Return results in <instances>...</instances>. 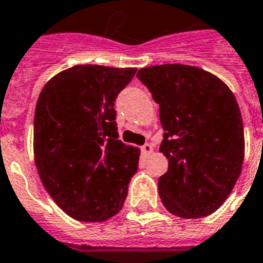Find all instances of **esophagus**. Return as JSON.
<instances>
[{
	"label": "esophagus",
	"instance_id": "1",
	"mask_svg": "<svg viewBox=\"0 0 263 263\" xmlns=\"http://www.w3.org/2000/svg\"><path fill=\"white\" fill-rule=\"evenodd\" d=\"M142 152L146 154H150L153 152V146L150 145V143H145V145L142 146Z\"/></svg>",
	"mask_w": 263,
	"mask_h": 263
}]
</instances>
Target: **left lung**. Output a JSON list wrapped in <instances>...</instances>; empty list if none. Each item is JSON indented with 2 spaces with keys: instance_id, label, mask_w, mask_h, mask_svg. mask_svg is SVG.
<instances>
[{
  "instance_id": "8db88e82",
  "label": "left lung",
  "mask_w": 263,
  "mask_h": 263,
  "mask_svg": "<svg viewBox=\"0 0 263 263\" xmlns=\"http://www.w3.org/2000/svg\"><path fill=\"white\" fill-rule=\"evenodd\" d=\"M160 106L168 171L158 178L164 207L180 218L216 211L236 185L244 161L237 100L214 74L187 65H160L136 74Z\"/></svg>"
}]
</instances>
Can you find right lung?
Masks as SVG:
<instances>
[{"mask_svg":"<svg viewBox=\"0 0 263 263\" xmlns=\"http://www.w3.org/2000/svg\"><path fill=\"white\" fill-rule=\"evenodd\" d=\"M136 69L80 65L38 96L34 158L43 185L71 218L102 222L124 205L139 150L118 139L114 100Z\"/></svg>","mask_w":263,"mask_h":263,"instance_id":"add662e5","label":"right lung"}]
</instances>
